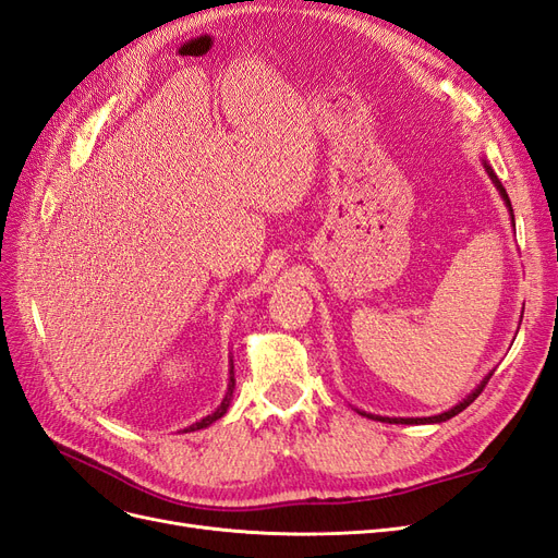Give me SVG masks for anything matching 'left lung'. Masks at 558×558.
Returning a JSON list of instances; mask_svg holds the SVG:
<instances>
[{"mask_svg": "<svg viewBox=\"0 0 558 558\" xmlns=\"http://www.w3.org/2000/svg\"><path fill=\"white\" fill-rule=\"evenodd\" d=\"M484 170H486V174L492 177V181H494V185L498 189V193H500V197H502V202H505V207H508V211H510V216H512V223H514V214H512V202H510V197H508V193H505V189H502V183H500V179L496 177V172L492 170V167H488V162L484 160ZM492 375L494 373H488L484 379H482V384L475 388V391H472L470 396H465L459 404H456V408H451L449 412H442V414H435V416H424V418H388V416H375V414H365V412H361L363 416H369V418H377V421H388V424H440V421H447V418H451V416H456L459 412H463L470 402H475L477 400V396L484 391V386H486V381L492 379Z\"/></svg>", "mask_w": 558, "mask_h": 558, "instance_id": "left-lung-1", "label": "left lung"}]
</instances>
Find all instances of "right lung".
Returning a JSON list of instances; mask_svg holds the SVG:
<instances>
[{"instance_id": "right-lung-1", "label": "right lung", "mask_w": 558, "mask_h": 558, "mask_svg": "<svg viewBox=\"0 0 558 558\" xmlns=\"http://www.w3.org/2000/svg\"><path fill=\"white\" fill-rule=\"evenodd\" d=\"M232 391H234V373H232V365H230V381H228V393H226V398L221 400V404H218L216 412H211V414H209V416H205V418H199L197 424L189 426V428H185V430H199V428H207V426H211V424H214L216 418H221V416L228 412V408H230Z\"/></svg>"}]
</instances>
